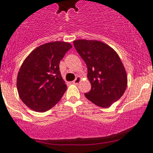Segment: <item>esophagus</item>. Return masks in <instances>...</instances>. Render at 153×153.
Instances as JSON below:
<instances>
[{
  "label": "esophagus",
  "mask_w": 153,
  "mask_h": 153,
  "mask_svg": "<svg viewBox=\"0 0 153 153\" xmlns=\"http://www.w3.org/2000/svg\"><path fill=\"white\" fill-rule=\"evenodd\" d=\"M80 81H81V77L78 76H76V79H74L73 83H74V84H78V83H80Z\"/></svg>",
  "instance_id": "1"
}]
</instances>
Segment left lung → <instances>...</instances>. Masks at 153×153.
Wrapping results in <instances>:
<instances>
[{"label": "left lung", "mask_w": 153, "mask_h": 153, "mask_svg": "<svg viewBox=\"0 0 153 153\" xmlns=\"http://www.w3.org/2000/svg\"><path fill=\"white\" fill-rule=\"evenodd\" d=\"M74 45L88 70L91 90L85 97L97 106L109 107L123 95L127 86L126 72L120 56L98 40H76Z\"/></svg>", "instance_id": "obj_1"}]
</instances>
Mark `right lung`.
Here are the masks:
<instances>
[{"label":"right lung","instance_id":"add662e5","mask_svg":"<svg viewBox=\"0 0 153 153\" xmlns=\"http://www.w3.org/2000/svg\"><path fill=\"white\" fill-rule=\"evenodd\" d=\"M72 47L70 43L54 41L39 46L27 56L17 79L19 97L36 112H46L60 100L67 85L60 72V61Z\"/></svg>","mask_w":153,"mask_h":153}]
</instances>
